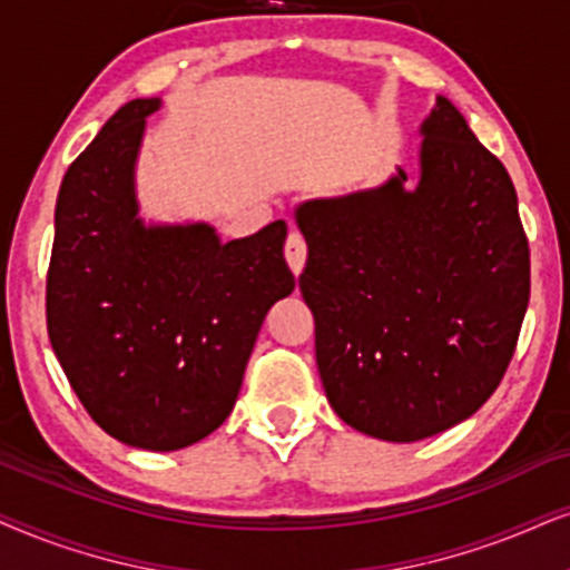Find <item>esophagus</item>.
Wrapping results in <instances>:
<instances>
[{"label":"esophagus","instance_id":"esophagus-1","mask_svg":"<svg viewBox=\"0 0 570 570\" xmlns=\"http://www.w3.org/2000/svg\"><path fill=\"white\" fill-rule=\"evenodd\" d=\"M284 255H286V263H289L294 276H299L302 268H305V261H307V245L297 232H292L289 237H286Z\"/></svg>","mask_w":570,"mask_h":570}]
</instances>
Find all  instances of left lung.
<instances>
[{
  "instance_id": "obj_1",
  "label": "left lung",
  "mask_w": 570,
  "mask_h": 570,
  "mask_svg": "<svg viewBox=\"0 0 570 570\" xmlns=\"http://www.w3.org/2000/svg\"><path fill=\"white\" fill-rule=\"evenodd\" d=\"M420 179L294 208L299 292L325 396L348 428L414 443L472 416L503 381L529 305V242L505 166L445 96Z\"/></svg>"
}]
</instances>
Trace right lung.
Returning a JSON list of instances; mask_svg holds the SVG:
<instances>
[{"label":"right lung","instance_id":"1","mask_svg":"<svg viewBox=\"0 0 570 570\" xmlns=\"http://www.w3.org/2000/svg\"><path fill=\"white\" fill-rule=\"evenodd\" d=\"M161 98H135L59 187L49 341L94 422L119 443L179 451L232 414L257 331L294 292L286 224L222 242L206 222L146 224L135 166Z\"/></svg>","mask_w":570,"mask_h":570}]
</instances>
